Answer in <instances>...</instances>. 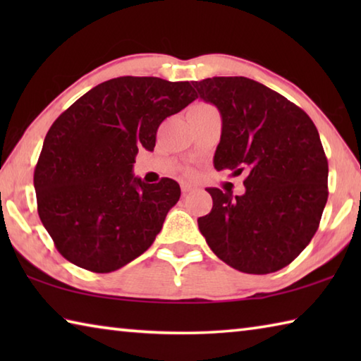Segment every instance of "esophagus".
Returning <instances> with one entry per match:
<instances>
[{
  "label": "esophagus",
  "instance_id": "34e87169",
  "mask_svg": "<svg viewBox=\"0 0 361 361\" xmlns=\"http://www.w3.org/2000/svg\"><path fill=\"white\" fill-rule=\"evenodd\" d=\"M181 191H183V194H188V192L194 191V186L191 185V183H181Z\"/></svg>",
  "mask_w": 361,
  "mask_h": 361
}]
</instances>
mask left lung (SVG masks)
Returning <instances> with one entry per match:
<instances>
[{
  "instance_id": "left-lung-1",
  "label": "left lung",
  "mask_w": 361,
  "mask_h": 361,
  "mask_svg": "<svg viewBox=\"0 0 361 361\" xmlns=\"http://www.w3.org/2000/svg\"><path fill=\"white\" fill-rule=\"evenodd\" d=\"M221 114L216 170L247 172L245 194L207 188L199 229L219 259L245 274L280 271L309 245L328 200V161L312 119L276 90L243 76L194 81Z\"/></svg>"
}]
</instances>
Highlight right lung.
Instances as JSON below:
<instances>
[{"label": "right lung", "instance_id": "1", "mask_svg": "<svg viewBox=\"0 0 361 361\" xmlns=\"http://www.w3.org/2000/svg\"><path fill=\"white\" fill-rule=\"evenodd\" d=\"M197 99L188 81L121 76L90 89L51 126L35 167L38 213L59 253L87 271H118L148 250L180 185L132 175L161 122Z\"/></svg>", "mask_w": 361, "mask_h": 361}]
</instances>
